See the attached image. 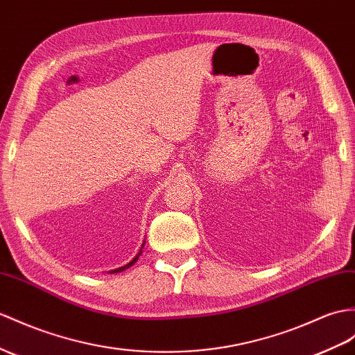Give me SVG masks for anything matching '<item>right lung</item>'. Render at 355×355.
Returning <instances> with one entry per match:
<instances>
[{
    "mask_svg": "<svg viewBox=\"0 0 355 355\" xmlns=\"http://www.w3.org/2000/svg\"><path fill=\"white\" fill-rule=\"evenodd\" d=\"M144 243H146V241H143V244H141V248H140V252H138V254L132 259V261L131 262H129V263H126L125 266H120V268H116V270H112V271H110V274H116V272H122V271H125V270H128V268L129 266H132L137 261H138V257H140V254H141V252H143V247H144Z\"/></svg>",
    "mask_w": 355,
    "mask_h": 355,
    "instance_id": "obj_1",
    "label": "right lung"
}]
</instances>
